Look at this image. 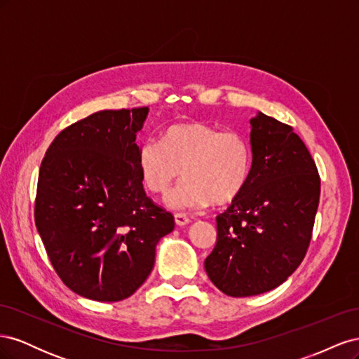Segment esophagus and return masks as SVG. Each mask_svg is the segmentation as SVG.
I'll list each match as a JSON object with an SVG mask.
<instances>
[{
	"label": "esophagus",
	"instance_id": "esophagus-1",
	"mask_svg": "<svg viewBox=\"0 0 359 359\" xmlns=\"http://www.w3.org/2000/svg\"><path fill=\"white\" fill-rule=\"evenodd\" d=\"M175 223L178 226H186L190 223V219L186 215V214H181V212H177L175 214Z\"/></svg>",
	"mask_w": 359,
	"mask_h": 359
}]
</instances>
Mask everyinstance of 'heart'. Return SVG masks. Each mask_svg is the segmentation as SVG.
<instances>
[{
  "mask_svg": "<svg viewBox=\"0 0 359 359\" xmlns=\"http://www.w3.org/2000/svg\"><path fill=\"white\" fill-rule=\"evenodd\" d=\"M252 165L253 151L244 133L220 132L201 121L173 124L161 142L147 140L137 153L140 180L154 194H166L182 170L186 180L166 199L173 210L232 202L247 186Z\"/></svg>",
  "mask_w": 359,
  "mask_h": 359,
  "instance_id": "heart-1",
  "label": "heart"
}]
</instances>
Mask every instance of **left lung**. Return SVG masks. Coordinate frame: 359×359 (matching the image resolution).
Returning a JSON list of instances; mask_svg holds the SVG:
<instances>
[{
  "label": "left lung",
  "mask_w": 359,
  "mask_h": 359,
  "mask_svg": "<svg viewBox=\"0 0 359 359\" xmlns=\"http://www.w3.org/2000/svg\"><path fill=\"white\" fill-rule=\"evenodd\" d=\"M250 127L252 173L217 215V244L205 259L212 283L236 298L274 289L299 266L320 196L316 163L290 126L257 112Z\"/></svg>",
  "instance_id": "obj_1"
}]
</instances>
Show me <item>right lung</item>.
<instances>
[{
	"mask_svg": "<svg viewBox=\"0 0 359 359\" xmlns=\"http://www.w3.org/2000/svg\"><path fill=\"white\" fill-rule=\"evenodd\" d=\"M148 107L100 111L64 128L41 161L34 219L64 285L94 301L128 298L154 266L156 245L175 227L151 201L136 136Z\"/></svg>",
	"mask_w": 359,
	"mask_h": 359,
	"instance_id": "add662e5",
	"label": "right lung"
}]
</instances>
